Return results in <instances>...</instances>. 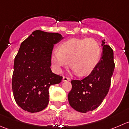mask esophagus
<instances>
[{
    "mask_svg": "<svg viewBox=\"0 0 129 129\" xmlns=\"http://www.w3.org/2000/svg\"><path fill=\"white\" fill-rule=\"evenodd\" d=\"M70 80H71L70 78L67 77H66V76L63 77V79H62V81L63 82H69V81H70Z\"/></svg>",
    "mask_w": 129,
    "mask_h": 129,
    "instance_id": "1",
    "label": "esophagus"
}]
</instances>
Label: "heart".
<instances>
[{"mask_svg": "<svg viewBox=\"0 0 129 129\" xmlns=\"http://www.w3.org/2000/svg\"><path fill=\"white\" fill-rule=\"evenodd\" d=\"M101 45L92 39L73 38L63 42L51 54V62L57 71L69 63L74 72L81 76L90 74L100 60Z\"/></svg>", "mask_w": 129, "mask_h": 129, "instance_id": "obj_1", "label": "heart"}]
</instances>
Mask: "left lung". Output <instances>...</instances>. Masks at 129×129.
Returning <instances> with one entry per match:
<instances>
[{
  "instance_id": "obj_1",
  "label": "left lung",
  "mask_w": 129,
  "mask_h": 129,
  "mask_svg": "<svg viewBox=\"0 0 129 129\" xmlns=\"http://www.w3.org/2000/svg\"><path fill=\"white\" fill-rule=\"evenodd\" d=\"M104 41H102V57L95 69L82 80L71 81L69 102L80 112L86 113L98 107L109 92L115 63L113 50Z\"/></svg>"
}]
</instances>
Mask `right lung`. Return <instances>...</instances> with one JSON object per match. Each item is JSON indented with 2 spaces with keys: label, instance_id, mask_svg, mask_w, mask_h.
Returning a JSON list of instances; mask_svg holds the SVG:
<instances>
[{
  "label": "right lung",
  "instance_id": "1",
  "mask_svg": "<svg viewBox=\"0 0 129 129\" xmlns=\"http://www.w3.org/2000/svg\"><path fill=\"white\" fill-rule=\"evenodd\" d=\"M63 39L58 33L38 30L22 42L14 59L12 85L15 102L23 110H44L49 104L50 86L62 81L50 66L54 45Z\"/></svg>",
  "mask_w": 129,
  "mask_h": 129
}]
</instances>
